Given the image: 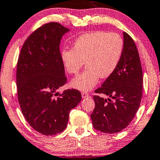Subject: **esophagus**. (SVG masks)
Listing matches in <instances>:
<instances>
[{"mask_svg":"<svg viewBox=\"0 0 160 160\" xmlns=\"http://www.w3.org/2000/svg\"><path fill=\"white\" fill-rule=\"evenodd\" d=\"M82 98H85L87 97H88V96H90V94L88 93V92H82Z\"/></svg>","mask_w":160,"mask_h":160,"instance_id":"obj_1","label":"esophagus"}]
</instances>
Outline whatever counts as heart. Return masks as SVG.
<instances>
[{
  "instance_id": "1",
  "label": "heart",
  "mask_w": 160,
  "mask_h": 160,
  "mask_svg": "<svg viewBox=\"0 0 160 160\" xmlns=\"http://www.w3.org/2000/svg\"><path fill=\"white\" fill-rule=\"evenodd\" d=\"M124 49V41L117 33L96 31L81 35L73 43L72 50H64L62 60L67 72L78 73L85 62V70L71 82L81 90H91L101 77L111 76L117 68Z\"/></svg>"
}]
</instances>
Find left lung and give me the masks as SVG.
<instances>
[{"mask_svg":"<svg viewBox=\"0 0 160 160\" xmlns=\"http://www.w3.org/2000/svg\"><path fill=\"white\" fill-rule=\"evenodd\" d=\"M124 49L117 68L95 90L108 98L93 96L95 108L90 115L93 128L106 133L120 132L131 123L142 96V70L133 38L125 32Z\"/></svg>","mask_w":160,"mask_h":160,"instance_id":"left-lung-1","label":"left lung"}]
</instances>
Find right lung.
<instances>
[{
    "instance_id": "add662e5",
    "label": "right lung",
    "mask_w": 160,
    "mask_h": 160,
    "mask_svg": "<svg viewBox=\"0 0 160 160\" xmlns=\"http://www.w3.org/2000/svg\"><path fill=\"white\" fill-rule=\"evenodd\" d=\"M68 31L56 22L41 26L23 43L18 60L20 107L29 125L43 135H56L64 131L70 110L82 99V94L76 89L57 92L68 80L59 46Z\"/></svg>"
}]
</instances>
